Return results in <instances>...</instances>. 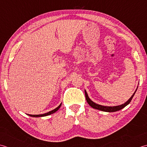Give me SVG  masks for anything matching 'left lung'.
Masks as SVG:
<instances>
[{"instance_id": "left-lung-1", "label": "left lung", "mask_w": 147, "mask_h": 147, "mask_svg": "<svg viewBox=\"0 0 147 147\" xmlns=\"http://www.w3.org/2000/svg\"><path fill=\"white\" fill-rule=\"evenodd\" d=\"M138 89V87L136 89V91H134V92L133 93V94L131 96V97L129 99V100L126 101V102H125L124 103L121 105H118V106H113V107H107V106H103V105H98L97 103H96L94 102H93L90 98H89L88 96V94L87 93L86 91L85 90V96H86V101L90 105L92 108H93L94 109H97L99 110H101V111H103V112H117V111H119V110H121L124 108L125 106H127V105L129 104V103L131 102V100H132L134 94H135V92Z\"/></svg>"}]
</instances>
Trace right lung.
Returning a JSON list of instances; mask_svg holds the SVG:
<instances>
[{
    "mask_svg": "<svg viewBox=\"0 0 147 147\" xmlns=\"http://www.w3.org/2000/svg\"><path fill=\"white\" fill-rule=\"evenodd\" d=\"M61 105V103L60 105H59L58 107L56 108L55 109H54V110H51V111H50V112H47V113H44V114H40V115H30V114H27V115H29V116L33 117H45V116H47V115H51V114H53V113H55L56 111H58V109H59V108H60Z\"/></svg>",
    "mask_w": 147,
    "mask_h": 147,
    "instance_id": "right-lung-1",
    "label": "right lung"
}]
</instances>
